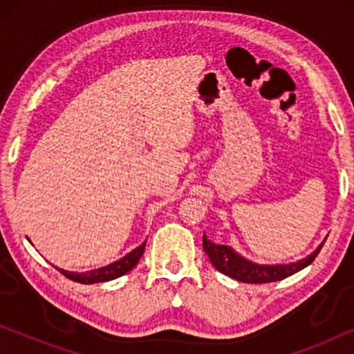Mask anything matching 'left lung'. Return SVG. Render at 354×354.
Wrapping results in <instances>:
<instances>
[{
    "mask_svg": "<svg viewBox=\"0 0 354 354\" xmlns=\"http://www.w3.org/2000/svg\"><path fill=\"white\" fill-rule=\"evenodd\" d=\"M324 243H326V240L319 245V248L314 251L313 254L298 261V263L261 266L241 258L240 254H236L234 250L229 248V246L212 243V241L206 239V235H203V248H205V253L209 256L212 266H214L219 272L245 283H269L290 277V275H293L295 272H298V270H301L306 268V266L311 264L313 261L316 259L319 251L322 250Z\"/></svg>",
    "mask_w": 354,
    "mask_h": 354,
    "instance_id": "1",
    "label": "left lung"
}]
</instances>
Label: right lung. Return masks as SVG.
<instances>
[{
	"label": "right lung",
	"mask_w": 354,
	"mask_h": 354,
	"mask_svg": "<svg viewBox=\"0 0 354 354\" xmlns=\"http://www.w3.org/2000/svg\"><path fill=\"white\" fill-rule=\"evenodd\" d=\"M145 246H147V241L142 243L138 246V248H135L133 251H130L127 256H124L122 259L115 261V263L106 266V268H101V269H96V270H90V272H82V274H77V272H69V270H62V269H57L59 272L64 275V277L74 280V282H79V283H100V282H108V280H113V279H118L120 275L127 274L132 270L135 266L138 264L140 258H142L143 253H145Z\"/></svg>",
	"instance_id": "obj_1"
}]
</instances>
